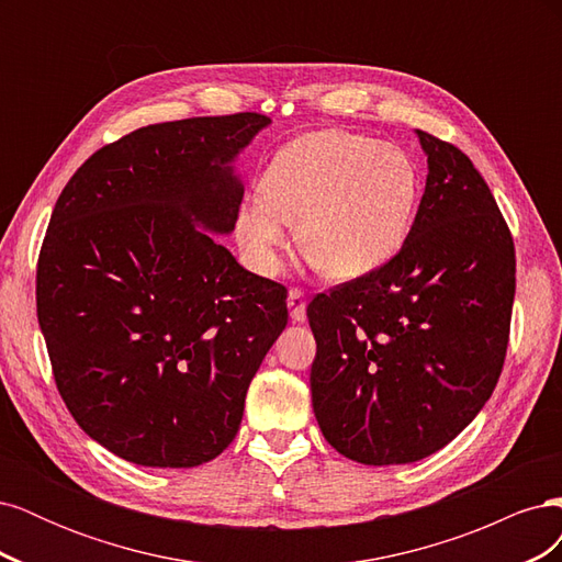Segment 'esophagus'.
<instances>
[{"mask_svg":"<svg viewBox=\"0 0 562 562\" xmlns=\"http://www.w3.org/2000/svg\"><path fill=\"white\" fill-rule=\"evenodd\" d=\"M288 310H291V318L295 323H304V318H307V300H304V293L297 291V288L288 293Z\"/></svg>","mask_w":562,"mask_h":562,"instance_id":"obj_1","label":"esophagus"}]
</instances>
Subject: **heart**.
<instances>
[{
  "label": "heart",
  "mask_w": 562,
  "mask_h": 562,
  "mask_svg": "<svg viewBox=\"0 0 562 562\" xmlns=\"http://www.w3.org/2000/svg\"><path fill=\"white\" fill-rule=\"evenodd\" d=\"M419 201L415 159L396 145L342 128L314 131L271 159L265 190L236 217V236L262 271L300 227V248L323 274L353 281L403 246Z\"/></svg>",
  "instance_id": "obj_1"
}]
</instances>
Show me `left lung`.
<instances>
[{"label":"left lung","instance_id":"8db88e82","mask_svg":"<svg viewBox=\"0 0 562 562\" xmlns=\"http://www.w3.org/2000/svg\"><path fill=\"white\" fill-rule=\"evenodd\" d=\"M415 133L429 173L398 255L307 307L316 422L368 467L429 457L483 411L516 293L514 239L490 187L464 151Z\"/></svg>","mask_w":562,"mask_h":562}]
</instances>
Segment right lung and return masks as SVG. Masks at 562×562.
Returning a JSON list of instances; mask_svg holds the SVG:
<instances>
[{"label": "right lung", "mask_w": 562, "mask_h": 562, "mask_svg": "<svg viewBox=\"0 0 562 562\" xmlns=\"http://www.w3.org/2000/svg\"><path fill=\"white\" fill-rule=\"evenodd\" d=\"M269 124L241 112L133 131L83 161L50 213L37 318L54 378L79 427L126 462L215 459L285 328V288L215 239L239 215L236 161Z\"/></svg>", "instance_id": "1"}]
</instances>
